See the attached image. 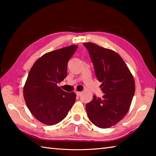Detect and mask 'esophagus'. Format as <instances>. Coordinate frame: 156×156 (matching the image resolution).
<instances>
[{"label":"esophagus","mask_w":156,"mask_h":156,"mask_svg":"<svg viewBox=\"0 0 156 156\" xmlns=\"http://www.w3.org/2000/svg\"><path fill=\"white\" fill-rule=\"evenodd\" d=\"M76 95L78 96V97H79V96L81 95V92H76Z\"/></svg>","instance_id":"34e87169"}]
</instances>
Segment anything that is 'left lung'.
Returning a JSON list of instances; mask_svg holds the SVG:
<instances>
[{"label": "left lung", "mask_w": 156, "mask_h": 156, "mask_svg": "<svg viewBox=\"0 0 156 156\" xmlns=\"http://www.w3.org/2000/svg\"><path fill=\"white\" fill-rule=\"evenodd\" d=\"M94 65L95 75L102 82V98L93 96L86 105L90 121L97 127L108 128L123 118L130 107L135 87L133 76L117 53L93 43H84Z\"/></svg>", "instance_id": "8db88e82"}]
</instances>
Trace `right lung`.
Instances as JSON below:
<instances>
[{
  "mask_svg": "<svg viewBox=\"0 0 156 156\" xmlns=\"http://www.w3.org/2000/svg\"><path fill=\"white\" fill-rule=\"evenodd\" d=\"M77 48L70 45L47 53L29 71L23 97L31 114L42 123L62 121L76 101L74 92H66L57 84L66 78L68 62Z\"/></svg>",
  "mask_w": 156,
  "mask_h": 156,
  "instance_id": "1",
  "label": "right lung"
}]
</instances>
